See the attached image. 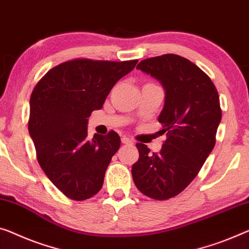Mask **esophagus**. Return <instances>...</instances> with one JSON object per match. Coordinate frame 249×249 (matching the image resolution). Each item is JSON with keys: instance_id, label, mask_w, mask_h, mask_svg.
Instances as JSON below:
<instances>
[{"instance_id": "esophagus-1", "label": "esophagus", "mask_w": 249, "mask_h": 249, "mask_svg": "<svg viewBox=\"0 0 249 249\" xmlns=\"http://www.w3.org/2000/svg\"><path fill=\"white\" fill-rule=\"evenodd\" d=\"M121 142L125 143V144H133V140L130 139V138H127V137H122Z\"/></svg>"}]
</instances>
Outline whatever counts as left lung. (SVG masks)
<instances>
[{
    "label": "left lung",
    "instance_id": "obj_1",
    "mask_svg": "<svg viewBox=\"0 0 249 249\" xmlns=\"http://www.w3.org/2000/svg\"><path fill=\"white\" fill-rule=\"evenodd\" d=\"M137 69L158 80L166 91L158 120L167 139L159 154L137 143L139 159L131 174L143 195L166 200L194 180L215 147L221 120L219 95L209 76L180 55L149 58Z\"/></svg>",
    "mask_w": 249,
    "mask_h": 249
}]
</instances>
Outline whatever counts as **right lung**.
Masks as SVG:
<instances>
[{
	"label": "right lung",
	"mask_w": 249,
	"mask_h": 249,
	"mask_svg": "<svg viewBox=\"0 0 249 249\" xmlns=\"http://www.w3.org/2000/svg\"><path fill=\"white\" fill-rule=\"evenodd\" d=\"M138 60L75 59L52 68L32 91L29 132L42 170L61 193L89 199L103 185L112 156L120 147L117 132L88 138V118L102 108L117 81Z\"/></svg>",
	"instance_id": "obj_1"
}]
</instances>
